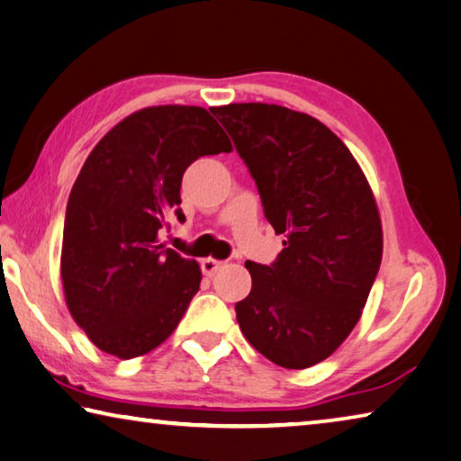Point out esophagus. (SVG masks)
Instances as JSON below:
<instances>
[{
	"instance_id": "1",
	"label": "esophagus",
	"mask_w": 461,
	"mask_h": 461,
	"mask_svg": "<svg viewBox=\"0 0 461 461\" xmlns=\"http://www.w3.org/2000/svg\"><path fill=\"white\" fill-rule=\"evenodd\" d=\"M221 267H223V262H221V260H215V258H204V260L201 262L203 275H207V276H213Z\"/></svg>"
}]
</instances>
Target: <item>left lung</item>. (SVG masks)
<instances>
[{
  "instance_id": "left-lung-1",
  "label": "left lung",
  "mask_w": 461,
  "mask_h": 461,
  "mask_svg": "<svg viewBox=\"0 0 461 461\" xmlns=\"http://www.w3.org/2000/svg\"><path fill=\"white\" fill-rule=\"evenodd\" d=\"M211 113L285 236L270 267L246 260L252 289L236 303L240 330L268 361L312 367L345 342L367 303L384 252L375 196L353 153L313 116L262 102Z\"/></svg>"
}]
</instances>
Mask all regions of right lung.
Instances as JSON below:
<instances>
[{"mask_svg":"<svg viewBox=\"0 0 461 461\" xmlns=\"http://www.w3.org/2000/svg\"><path fill=\"white\" fill-rule=\"evenodd\" d=\"M231 143L201 106L141 108L100 139L65 213L61 281L71 318L119 359L145 355L176 330L201 267L159 240L180 211L182 174Z\"/></svg>","mask_w":461,"mask_h":461,"instance_id":"add662e5","label":"right lung"}]
</instances>
